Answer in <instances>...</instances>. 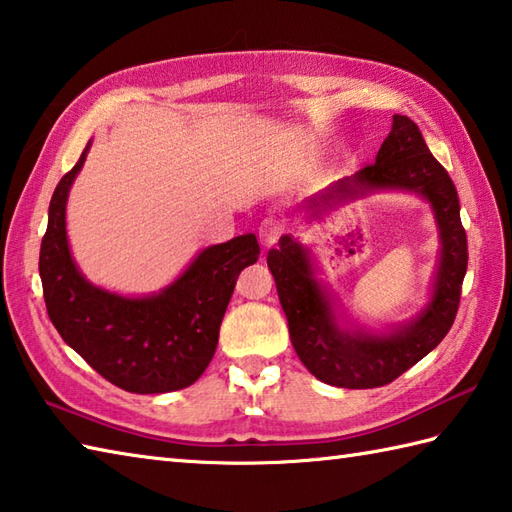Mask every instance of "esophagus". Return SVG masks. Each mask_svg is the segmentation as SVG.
I'll return each instance as SVG.
<instances>
[{
  "label": "esophagus",
  "mask_w": 512,
  "mask_h": 512,
  "mask_svg": "<svg viewBox=\"0 0 512 512\" xmlns=\"http://www.w3.org/2000/svg\"><path fill=\"white\" fill-rule=\"evenodd\" d=\"M259 242H262L266 248L273 246L279 237L284 233V222L275 215H268L262 219V224H259Z\"/></svg>",
  "instance_id": "34e87169"
}]
</instances>
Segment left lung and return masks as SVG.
Returning <instances> with one entry per match:
<instances>
[{
	"mask_svg": "<svg viewBox=\"0 0 512 512\" xmlns=\"http://www.w3.org/2000/svg\"><path fill=\"white\" fill-rule=\"evenodd\" d=\"M377 190H404L426 199L439 230L442 248L430 297L406 324L386 333L350 326L337 310L335 297L317 279L313 253L295 237L284 235L266 257L295 353L317 379L339 388L386 386L442 342L455 322L468 266L466 230L453 179L406 115H393V128L375 164L330 184L324 193L310 197L306 208L317 215Z\"/></svg>",
	"mask_w": 512,
	"mask_h": 512,
	"instance_id": "left-lung-1",
	"label": "left lung"
}]
</instances>
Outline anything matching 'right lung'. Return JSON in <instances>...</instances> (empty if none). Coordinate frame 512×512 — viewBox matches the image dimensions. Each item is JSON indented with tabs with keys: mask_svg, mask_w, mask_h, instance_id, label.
<instances>
[{
	"mask_svg": "<svg viewBox=\"0 0 512 512\" xmlns=\"http://www.w3.org/2000/svg\"><path fill=\"white\" fill-rule=\"evenodd\" d=\"M90 142L57 184L39 250L48 317L64 342L110 384L153 395L195 384L215 355L219 326L242 270L257 262L253 233L204 248L173 284L126 297L90 284L70 255L66 202Z\"/></svg>",
	"mask_w": 512,
	"mask_h": 512,
	"instance_id": "obj_1",
	"label": "right lung"
}]
</instances>
